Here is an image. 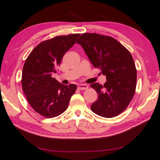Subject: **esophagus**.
Wrapping results in <instances>:
<instances>
[{"label": "esophagus", "mask_w": 160, "mask_h": 160, "mask_svg": "<svg viewBox=\"0 0 160 160\" xmlns=\"http://www.w3.org/2000/svg\"><path fill=\"white\" fill-rule=\"evenodd\" d=\"M78 89L80 90H84L88 89V85L85 84H80L78 85Z\"/></svg>", "instance_id": "obj_1"}]
</instances>
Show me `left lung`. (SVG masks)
Masks as SVG:
<instances>
[{
    "label": "left lung",
    "mask_w": 160,
    "mask_h": 160,
    "mask_svg": "<svg viewBox=\"0 0 160 160\" xmlns=\"http://www.w3.org/2000/svg\"><path fill=\"white\" fill-rule=\"evenodd\" d=\"M93 66L106 76L104 85L93 83L98 98L91 106L95 114L105 118L120 114L134 96L137 69L130 52L112 38L96 33H84L77 41Z\"/></svg>",
    "instance_id": "left-lung-1"
}]
</instances>
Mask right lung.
Wrapping results in <instances>:
<instances>
[{
	"instance_id": "right-lung-1",
	"label": "right lung",
	"mask_w": 160,
	"mask_h": 160,
	"mask_svg": "<svg viewBox=\"0 0 160 160\" xmlns=\"http://www.w3.org/2000/svg\"><path fill=\"white\" fill-rule=\"evenodd\" d=\"M80 35L72 34L43 41L33 49L25 62L22 89L31 107L46 118L63 113L77 89L76 84L64 85L51 75L57 73L64 55L76 43Z\"/></svg>"
}]
</instances>
